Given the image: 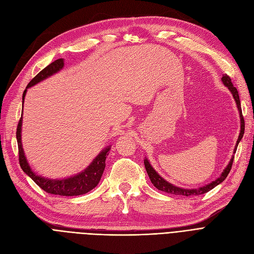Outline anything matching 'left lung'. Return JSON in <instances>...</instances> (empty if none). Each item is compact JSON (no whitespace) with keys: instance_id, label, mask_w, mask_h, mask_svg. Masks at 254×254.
<instances>
[{"instance_id":"obj_1","label":"left lung","mask_w":254,"mask_h":254,"mask_svg":"<svg viewBox=\"0 0 254 254\" xmlns=\"http://www.w3.org/2000/svg\"><path fill=\"white\" fill-rule=\"evenodd\" d=\"M221 81L223 82V84L228 87L230 89V91L232 92V95L236 101V104H237V107H238V110H239V113H240V119H241V129H240V135L238 137V140H237V144L235 146V149H234V153H236L237 151V147H238V144L239 142L241 141V139L243 138V135H244V130H245V122H244V118H243V115H242V109H241V103H240V99H239V93H238V90L237 88L233 85L232 83V79L230 78V76H228L226 74L222 75V78H221ZM233 162H234V155L233 157L231 158V161L229 163V165L226 166V168L223 170V172L221 173L220 177H218L215 181H212L211 183L205 185V186H202V188H198V189H192V190H189V189H181V188H178V186L172 184L170 182H168L167 180H165L162 176L158 175V173H156V171L152 168V166L149 164L148 159L145 158L144 159V165H145V169H146V172H147V174L150 178V181L151 183L155 186V188L158 190H162V191H165L167 193H172V194H177V195H184V196H190V195H199V194H203V193H206L208 191H210L211 190H213L215 188V186H217L218 184H220L226 177H228L229 173L232 169V166H233Z\"/></svg>"}]
</instances>
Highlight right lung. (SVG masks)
Instances as JSON below:
<instances>
[{"instance_id":"right-lung-1","label":"right lung","mask_w":254,"mask_h":254,"mask_svg":"<svg viewBox=\"0 0 254 254\" xmlns=\"http://www.w3.org/2000/svg\"><path fill=\"white\" fill-rule=\"evenodd\" d=\"M64 68V60L59 59L48 64L46 68H44L41 72L38 73L32 80L30 83L26 86V88L23 91L22 95V105L24 101V97L26 90H28L29 87L34 86L35 84L39 83L42 80L52 76L53 74L58 73ZM23 107V106H22ZM21 125H22V115L20 117V120L17 126V130H16V139H17V144H18V153H19V164L22 169V171L25 173L26 175L32 178L34 182L40 186L44 191L51 193V194H59V195H64V196H74V195H80V194H84L91 190H93L96 186L99 184L101 177L104 173L105 170V162H106V157L108 156L109 150L111 148V146H108V147L104 148L98 155L97 157L93 159L91 164L83 170L81 173H78L77 175L71 176L69 178L65 179H49L45 178L40 175H37L34 171H32L28 161H26V157L23 152L22 148V144H21Z\"/></svg>"}]
</instances>
